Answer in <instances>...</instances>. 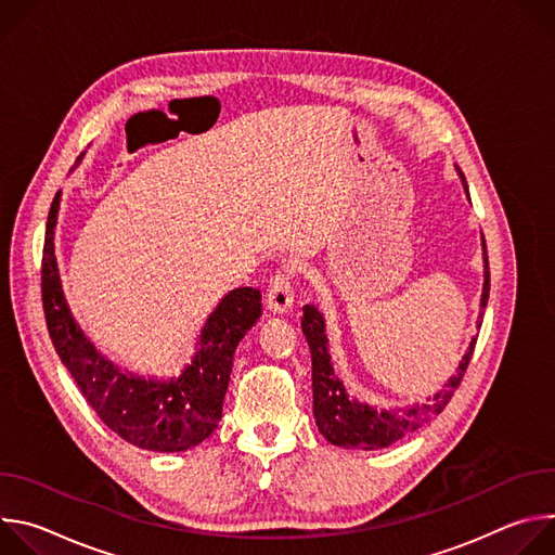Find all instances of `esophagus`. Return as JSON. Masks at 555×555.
<instances>
[{
	"label": "esophagus",
	"mask_w": 555,
	"mask_h": 555,
	"mask_svg": "<svg viewBox=\"0 0 555 555\" xmlns=\"http://www.w3.org/2000/svg\"><path fill=\"white\" fill-rule=\"evenodd\" d=\"M294 302V292H292V270L283 268L274 274L268 287L266 305L272 313H285Z\"/></svg>",
	"instance_id": "1"
}]
</instances>
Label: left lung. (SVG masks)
<instances>
[{
  "label": "left lung",
  "instance_id": "obj_1",
  "mask_svg": "<svg viewBox=\"0 0 555 555\" xmlns=\"http://www.w3.org/2000/svg\"><path fill=\"white\" fill-rule=\"evenodd\" d=\"M456 173L461 178V184L467 193V182L456 167ZM483 242V294H481V309L488 305L490 296V266H488V248L486 240ZM483 311L479 313V327H481ZM302 334L307 338L309 351H311V390H313V420L315 426H319L321 435L340 448L347 450H379L388 448L390 443L400 441L402 437L415 433L422 428L430 417L439 415L450 398L454 395V388L461 384V377L469 364L474 345H477V338H472L463 360L459 362L456 373L446 382L441 390H437L433 398H428L426 404H413L406 409H373L369 404H362L358 400H351L345 384L334 371L332 356H330V338L325 334V319L323 313L315 309L313 305L302 307V319H300Z\"/></svg>",
  "mask_w": 555,
  "mask_h": 555
}]
</instances>
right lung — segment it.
<instances>
[{"label": "right lung", "instance_id": "add662e5", "mask_svg": "<svg viewBox=\"0 0 555 555\" xmlns=\"http://www.w3.org/2000/svg\"><path fill=\"white\" fill-rule=\"evenodd\" d=\"M81 163V157H78ZM61 193L48 223L41 263V296L52 345L103 424L127 443L151 452H182L212 435L221 420L232 356L261 315V292L236 287L206 319L197 351L169 379L122 371L83 334L67 307L54 257V228Z\"/></svg>", "mask_w": 555, "mask_h": 555}]
</instances>
